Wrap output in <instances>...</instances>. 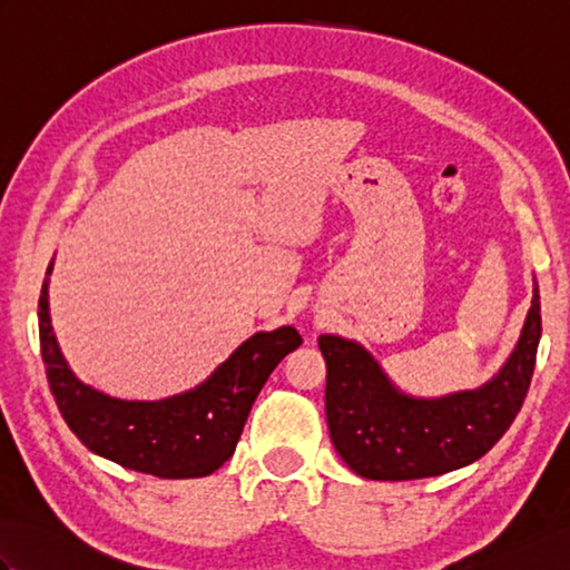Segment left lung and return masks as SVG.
I'll use <instances>...</instances> for the list:
<instances>
[{
	"label": "left lung",
	"mask_w": 570,
	"mask_h": 570,
	"mask_svg": "<svg viewBox=\"0 0 570 570\" xmlns=\"http://www.w3.org/2000/svg\"><path fill=\"white\" fill-rule=\"evenodd\" d=\"M541 341L539 284L522 333L500 372L478 390L414 396L399 390L367 347L325 333V416L345 465L367 480H419L485 455L524 404Z\"/></svg>",
	"instance_id": "8db88e82"
}]
</instances>
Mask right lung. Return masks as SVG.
Segmentation results:
<instances>
[{
  "instance_id": "1",
  "label": "right lung",
  "mask_w": 570,
  "mask_h": 570,
  "mask_svg": "<svg viewBox=\"0 0 570 570\" xmlns=\"http://www.w3.org/2000/svg\"><path fill=\"white\" fill-rule=\"evenodd\" d=\"M48 264L39 298V337L46 377L58 411L85 448L147 475L205 478L233 458L254 399L274 367L301 345L292 325L254 333L208 380L156 402H127L85 384L70 370L51 325Z\"/></svg>"
}]
</instances>
